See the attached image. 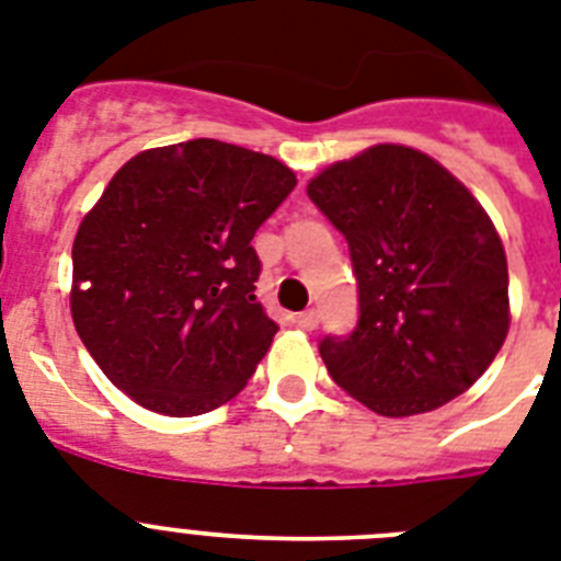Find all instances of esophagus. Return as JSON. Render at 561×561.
<instances>
[{
	"label": "esophagus",
	"mask_w": 561,
	"mask_h": 561,
	"mask_svg": "<svg viewBox=\"0 0 561 561\" xmlns=\"http://www.w3.org/2000/svg\"><path fill=\"white\" fill-rule=\"evenodd\" d=\"M296 324L302 328V331H317V324H319V310H302L299 317H296Z\"/></svg>",
	"instance_id": "1"
}]
</instances>
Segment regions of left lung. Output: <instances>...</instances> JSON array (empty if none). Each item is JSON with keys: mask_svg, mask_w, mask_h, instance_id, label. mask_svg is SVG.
Listing matches in <instances>:
<instances>
[{"mask_svg": "<svg viewBox=\"0 0 561 561\" xmlns=\"http://www.w3.org/2000/svg\"><path fill=\"white\" fill-rule=\"evenodd\" d=\"M347 239L359 285L351 336L319 342L339 388L382 416L436 411L507 336V259L491 216L436 159L374 145L308 182Z\"/></svg>", "mask_w": 561, "mask_h": 561, "instance_id": "obj_1", "label": "left lung"}]
</instances>
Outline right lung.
Here are the masks:
<instances>
[{"label":"right lung","instance_id":"add662e5","mask_svg":"<svg viewBox=\"0 0 561 561\" xmlns=\"http://www.w3.org/2000/svg\"><path fill=\"white\" fill-rule=\"evenodd\" d=\"M294 187L279 159L216 139L142 150L113 173L73 239L70 313L136 404L199 416L248 385L279 331L256 302L251 239Z\"/></svg>","mask_w":561,"mask_h":561}]
</instances>
